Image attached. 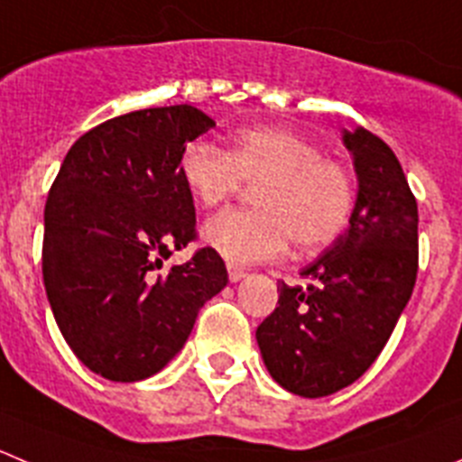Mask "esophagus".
Returning <instances> with one entry per match:
<instances>
[{"instance_id":"34e87169","label":"esophagus","mask_w":462,"mask_h":462,"mask_svg":"<svg viewBox=\"0 0 462 462\" xmlns=\"http://www.w3.org/2000/svg\"><path fill=\"white\" fill-rule=\"evenodd\" d=\"M228 279H231V283H238V281H243L245 276H247V272L243 270V267H238V265H231V263H228Z\"/></svg>"}]
</instances>
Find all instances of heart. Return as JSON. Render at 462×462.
Returning <instances> with one entry per match:
<instances>
[{
	"label": "heart",
	"mask_w": 462,
	"mask_h": 462,
	"mask_svg": "<svg viewBox=\"0 0 462 462\" xmlns=\"http://www.w3.org/2000/svg\"><path fill=\"white\" fill-rule=\"evenodd\" d=\"M179 174L204 208L222 204L243 183L254 188V210L226 208L201 228V238L231 265L281 256L292 240L301 252L336 243L356 204L354 177L342 162L322 156L318 143L290 129L252 126L228 149L197 140L179 156Z\"/></svg>",
	"instance_id": "heart-1"
}]
</instances>
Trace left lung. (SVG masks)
<instances>
[{
	"label": "left lung",
	"instance_id": "1",
	"mask_svg": "<svg viewBox=\"0 0 462 462\" xmlns=\"http://www.w3.org/2000/svg\"><path fill=\"white\" fill-rule=\"evenodd\" d=\"M358 197L349 228L301 270L313 283H279L274 313L256 328L272 379L300 397H327L376 360L417 279V201L393 149L367 129L345 131Z\"/></svg>",
	"mask_w": 462,
	"mask_h": 462
}]
</instances>
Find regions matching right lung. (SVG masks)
Returning a JSON list of instances; mask_svg holds the SVG:
<instances>
[{"mask_svg": "<svg viewBox=\"0 0 462 462\" xmlns=\"http://www.w3.org/2000/svg\"><path fill=\"white\" fill-rule=\"evenodd\" d=\"M215 122L199 108H144L69 147L45 204L42 279L56 324L88 370L134 383L181 351L201 306L226 285L210 247L162 263L197 238L179 156Z\"/></svg>", "mask_w": 462, "mask_h": 462, "instance_id": "1", "label": "right lung"}]
</instances>
